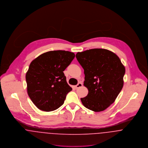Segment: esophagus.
<instances>
[{
    "mask_svg": "<svg viewBox=\"0 0 148 148\" xmlns=\"http://www.w3.org/2000/svg\"><path fill=\"white\" fill-rule=\"evenodd\" d=\"M83 86L82 83L81 82H79L76 86H75V88H79L81 87H82Z\"/></svg>",
    "mask_w": 148,
    "mask_h": 148,
    "instance_id": "obj_1",
    "label": "esophagus"
}]
</instances>
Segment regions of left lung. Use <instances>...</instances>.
I'll list each match as a JSON object with an SVG mask.
<instances>
[{"label":"left lung","instance_id":"1","mask_svg":"<svg viewBox=\"0 0 148 148\" xmlns=\"http://www.w3.org/2000/svg\"><path fill=\"white\" fill-rule=\"evenodd\" d=\"M76 58L84 69V86L88 90L81 98L82 104L95 112L105 110L122 90L125 67L116 54L104 49L78 52Z\"/></svg>","mask_w":148,"mask_h":148}]
</instances>
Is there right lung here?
<instances>
[{
	"instance_id": "1",
	"label": "right lung",
	"mask_w": 148,
	"mask_h": 148,
	"mask_svg": "<svg viewBox=\"0 0 148 148\" xmlns=\"http://www.w3.org/2000/svg\"><path fill=\"white\" fill-rule=\"evenodd\" d=\"M75 57L73 52L54 50L44 53L31 63L26 73L28 94L40 110H57L72 90L64 71Z\"/></svg>"
}]
</instances>
